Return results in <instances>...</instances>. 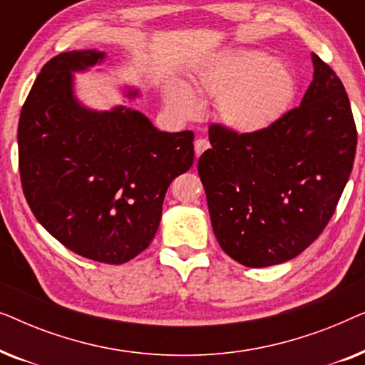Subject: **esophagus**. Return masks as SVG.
Returning a JSON list of instances; mask_svg holds the SVG:
<instances>
[{"label":"esophagus","mask_w":365,"mask_h":365,"mask_svg":"<svg viewBox=\"0 0 365 365\" xmlns=\"http://www.w3.org/2000/svg\"><path fill=\"white\" fill-rule=\"evenodd\" d=\"M209 148H211V144H209L206 138H199V139H196V141H194V151H196V158L201 156V154Z\"/></svg>","instance_id":"esophagus-1"}]
</instances>
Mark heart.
<instances>
[{
  "label": "heart",
  "instance_id": "heart-1",
  "mask_svg": "<svg viewBox=\"0 0 365 365\" xmlns=\"http://www.w3.org/2000/svg\"><path fill=\"white\" fill-rule=\"evenodd\" d=\"M297 83L292 69L257 49H232L202 64L192 74V89L181 81L166 88V99L184 118L202 111L199 96L217 99L222 123L241 134H261L291 109Z\"/></svg>",
  "mask_w": 365,
  "mask_h": 365
}]
</instances>
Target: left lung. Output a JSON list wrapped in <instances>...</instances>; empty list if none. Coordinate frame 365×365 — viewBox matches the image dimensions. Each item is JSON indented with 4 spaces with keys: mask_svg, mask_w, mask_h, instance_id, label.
Instances as JSON below:
<instances>
[{
    "mask_svg": "<svg viewBox=\"0 0 365 365\" xmlns=\"http://www.w3.org/2000/svg\"><path fill=\"white\" fill-rule=\"evenodd\" d=\"M301 106L261 134L209 126L197 171L222 251L247 267L291 261L321 236L351 176L357 129L344 84L316 53Z\"/></svg>",
    "mask_w": 365,
    "mask_h": 365,
    "instance_id": "left-lung-1",
    "label": "left lung"
}]
</instances>
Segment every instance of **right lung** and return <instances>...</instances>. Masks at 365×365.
I'll return each instance as SVG.
<instances>
[{
    "instance_id": "right-lung-1",
    "label": "right lung",
    "mask_w": 365,
    "mask_h": 365,
    "mask_svg": "<svg viewBox=\"0 0 365 365\" xmlns=\"http://www.w3.org/2000/svg\"><path fill=\"white\" fill-rule=\"evenodd\" d=\"M104 56L69 51L44 64L19 114V174L34 217L54 239L83 257L123 264L156 236L169 184L194 163V133L159 131L126 106H83L73 73Z\"/></svg>"
}]
</instances>
